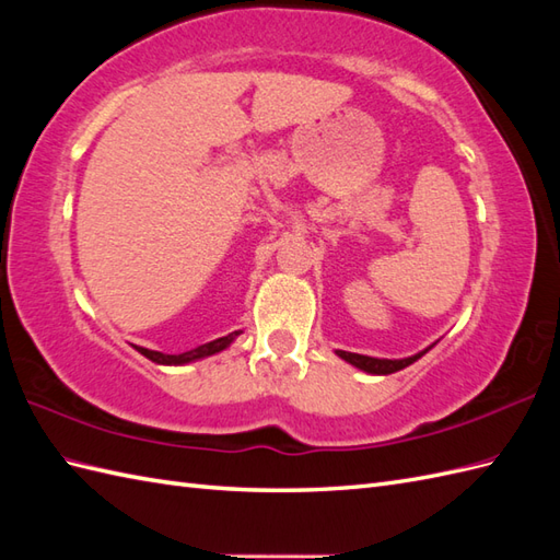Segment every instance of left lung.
I'll use <instances>...</instances> for the list:
<instances>
[{"label": "left lung", "mask_w": 560, "mask_h": 560, "mask_svg": "<svg viewBox=\"0 0 560 560\" xmlns=\"http://www.w3.org/2000/svg\"><path fill=\"white\" fill-rule=\"evenodd\" d=\"M428 349H431V347H428ZM428 349H423V351H419V353H413V355H407V359H375V355H363V353H351V351H339V349H337L335 353L339 355L341 361L351 363L353 368H359V371H363V373H371V375H389V373L401 371V368L411 365L413 361H419Z\"/></svg>", "instance_id": "8db88e82"}]
</instances>
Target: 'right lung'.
Listing matches in <instances>:
<instances>
[{
	"label": "right lung",
	"instance_id": "1",
	"mask_svg": "<svg viewBox=\"0 0 560 560\" xmlns=\"http://www.w3.org/2000/svg\"><path fill=\"white\" fill-rule=\"evenodd\" d=\"M243 335V329H235L231 331V335H225L221 339H213L209 343H201V347L192 349V351H185V353H161V351H151V349H144V347H132L141 353L147 355L149 361L159 363V365H187V363H195V361H201V359H209V355L213 353H221L231 347V343Z\"/></svg>",
	"mask_w": 560,
	"mask_h": 560
}]
</instances>
